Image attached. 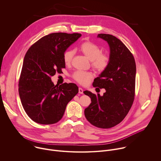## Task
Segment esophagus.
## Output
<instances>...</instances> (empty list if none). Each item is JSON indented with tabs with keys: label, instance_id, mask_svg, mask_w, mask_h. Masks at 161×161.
<instances>
[{
	"label": "esophagus",
	"instance_id": "obj_1",
	"mask_svg": "<svg viewBox=\"0 0 161 161\" xmlns=\"http://www.w3.org/2000/svg\"><path fill=\"white\" fill-rule=\"evenodd\" d=\"M78 92H79V94H83V88H78Z\"/></svg>",
	"mask_w": 161,
	"mask_h": 161
}]
</instances>
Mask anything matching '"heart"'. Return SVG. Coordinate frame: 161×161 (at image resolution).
<instances>
[{
	"label": "heart",
	"instance_id": "obj_1",
	"mask_svg": "<svg viewBox=\"0 0 161 161\" xmlns=\"http://www.w3.org/2000/svg\"><path fill=\"white\" fill-rule=\"evenodd\" d=\"M80 51L91 60V65L99 72L105 71L110 63L109 55L101 53L99 46L92 41H85L80 46ZM75 51L69 49L66 50L63 55V60L66 65H69L73 58ZM73 79L81 85H86L93 78V74L90 72L77 71L73 75Z\"/></svg>",
	"mask_w": 161,
	"mask_h": 161
}]
</instances>
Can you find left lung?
<instances>
[{
	"label": "left lung",
	"instance_id": "left-lung-1",
	"mask_svg": "<svg viewBox=\"0 0 161 161\" xmlns=\"http://www.w3.org/2000/svg\"><path fill=\"white\" fill-rule=\"evenodd\" d=\"M97 37L109 46L110 63L92 85L104 88L106 92L101 96L88 90L83 92L92 101L85 109V116L93 125L109 129L124 119L133 104L136 67L132 54L120 39L106 34H99Z\"/></svg>",
	"mask_w": 161,
	"mask_h": 161
}]
</instances>
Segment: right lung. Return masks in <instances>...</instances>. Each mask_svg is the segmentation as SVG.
Instances as JSON below:
<instances>
[{"label":"right lung","instance_id":"right-lung-1","mask_svg":"<svg viewBox=\"0 0 161 161\" xmlns=\"http://www.w3.org/2000/svg\"><path fill=\"white\" fill-rule=\"evenodd\" d=\"M81 34L52 33L27 52L19 79L21 102L27 115L40 124H53L63 117L66 106L78 93L75 83L55 85L51 78L65 67L63 55Z\"/></svg>","mask_w":161,"mask_h":161}]
</instances>
